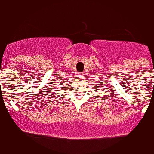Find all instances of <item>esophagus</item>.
<instances>
[{
  "label": "esophagus",
  "mask_w": 154,
  "mask_h": 154,
  "mask_svg": "<svg viewBox=\"0 0 154 154\" xmlns=\"http://www.w3.org/2000/svg\"><path fill=\"white\" fill-rule=\"evenodd\" d=\"M79 75H80L81 77H83V76H84V74H83V72H81V73H79Z\"/></svg>",
  "instance_id": "obj_1"
}]
</instances>
